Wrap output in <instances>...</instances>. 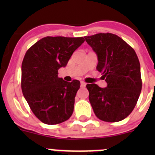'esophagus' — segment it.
I'll return each mask as SVG.
<instances>
[{"instance_id":"esophagus-1","label":"esophagus","mask_w":155,"mask_h":155,"mask_svg":"<svg viewBox=\"0 0 155 155\" xmlns=\"http://www.w3.org/2000/svg\"><path fill=\"white\" fill-rule=\"evenodd\" d=\"M81 87H85V86H86V83H85V82H83V81H81Z\"/></svg>"}]
</instances>
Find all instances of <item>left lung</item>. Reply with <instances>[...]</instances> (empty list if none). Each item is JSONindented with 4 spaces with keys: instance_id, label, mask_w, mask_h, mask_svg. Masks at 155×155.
Here are the masks:
<instances>
[{
    "instance_id": "8db88e82",
    "label": "left lung",
    "mask_w": 155,
    "mask_h": 155,
    "mask_svg": "<svg viewBox=\"0 0 155 155\" xmlns=\"http://www.w3.org/2000/svg\"><path fill=\"white\" fill-rule=\"evenodd\" d=\"M97 56V70L107 87L87 84L89 101L99 119L117 122L127 118L137 104L142 90L140 64L134 49L111 33L85 37Z\"/></svg>"
}]
</instances>
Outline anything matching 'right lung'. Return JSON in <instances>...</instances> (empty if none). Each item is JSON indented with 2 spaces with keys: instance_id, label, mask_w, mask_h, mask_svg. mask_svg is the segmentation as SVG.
I'll list each match as a JSON object with an SVG mask.
<instances>
[{
  "instance_id": "obj_1",
  "label": "right lung",
  "mask_w": 155,
  "mask_h": 155,
  "mask_svg": "<svg viewBox=\"0 0 155 155\" xmlns=\"http://www.w3.org/2000/svg\"><path fill=\"white\" fill-rule=\"evenodd\" d=\"M85 41L83 37H46L26 51L21 64V91L35 116L46 124H57L72 115L79 80L68 82L58 70Z\"/></svg>"
}]
</instances>
